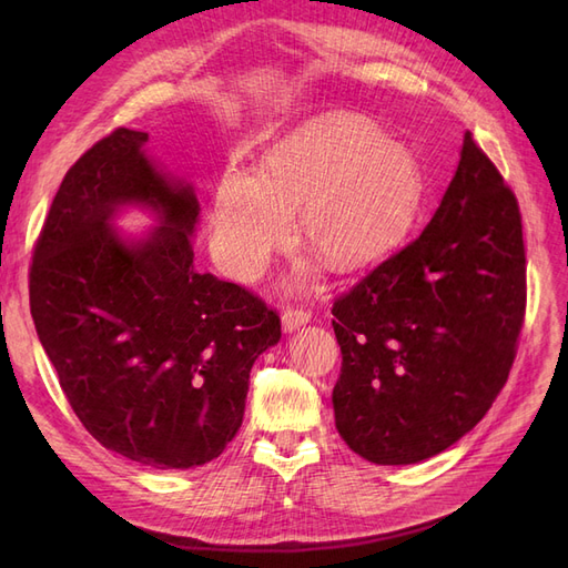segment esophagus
Instances as JSON below:
<instances>
[{
  "label": "esophagus",
  "instance_id": "1",
  "mask_svg": "<svg viewBox=\"0 0 568 568\" xmlns=\"http://www.w3.org/2000/svg\"><path fill=\"white\" fill-rule=\"evenodd\" d=\"M311 322V313L303 311V307H286V311L282 313V326L284 332H296L298 326Z\"/></svg>",
  "mask_w": 568,
  "mask_h": 568
}]
</instances>
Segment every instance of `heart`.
I'll use <instances>...</instances> for the list:
<instances>
[{
    "instance_id": "1",
    "label": "heart",
    "mask_w": 568,
    "mask_h": 568,
    "mask_svg": "<svg viewBox=\"0 0 568 568\" xmlns=\"http://www.w3.org/2000/svg\"><path fill=\"white\" fill-rule=\"evenodd\" d=\"M424 199V170L405 144L355 113L311 120L274 142L257 170L227 165L213 194V253L236 282L263 274L274 251L301 242L336 272L393 248ZM303 265L298 284L311 277Z\"/></svg>"
}]
</instances>
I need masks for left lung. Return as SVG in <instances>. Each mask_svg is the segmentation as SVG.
Here are the masks:
<instances>
[{"label": "left lung", "mask_w": 568, "mask_h": 568, "mask_svg": "<svg viewBox=\"0 0 568 568\" xmlns=\"http://www.w3.org/2000/svg\"><path fill=\"white\" fill-rule=\"evenodd\" d=\"M524 311L519 203L467 132L432 222L334 301L341 438L374 464L448 450L503 390Z\"/></svg>", "instance_id": "8db88e82"}]
</instances>
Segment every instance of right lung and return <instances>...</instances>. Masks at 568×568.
<instances>
[{
	"instance_id": "right-lung-1",
	"label": "right lung",
	"mask_w": 568,
	"mask_h": 568,
	"mask_svg": "<svg viewBox=\"0 0 568 568\" xmlns=\"http://www.w3.org/2000/svg\"><path fill=\"white\" fill-rule=\"evenodd\" d=\"M149 134L118 128L68 170L30 267V313L82 426L132 462L194 469L244 419L257 355L282 338L251 291L194 265L201 205L165 173ZM128 207L158 227L114 230Z\"/></svg>"
}]
</instances>
